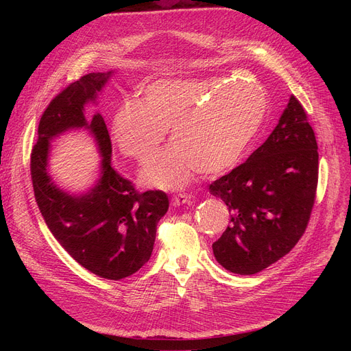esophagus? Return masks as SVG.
I'll list each match as a JSON object with an SVG mask.
<instances>
[{
  "label": "esophagus",
  "instance_id": "esophagus-1",
  "mask_svg": "<svg viewBox=\"0 0 351 351\" xmlns=\"http://www.w3.org/2000/svg\"><path fill=\"white\" fill-rule=\"evenodd\" d=\"M189 200H191V195L179 193V195H175V196L172 197V205H173V206H180V205L188 204Z\"/></svg>",
  "mask_w": 351,
  "mask_h": 351
}]
</instances>
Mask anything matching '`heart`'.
<instances>
[{
	"instance_id": "obj_1",
	"label": "heart",
	"mask_w": 351,
	"mask_h": 351,
	"mask_svg": "<svg viewBox=\"0 0 351 351\" xmlns=\"http://www.w3.org/2000/svg\"><path fill=\"white\" fill-rule=\"evenodd\" d=\"M267 97L254 81L166 78L146 85L141 101L122 104L109 134L118 151L146 160L169 129L172 143L142 171L149 188L179 191L199 171L225 173L239 165L265 121Z\"/></svg>"
}]
</instances>
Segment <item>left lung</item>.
I'll use <instances>...</instances> for the list:
<instances>
[{
	"label": "left lung",
	"mask_w": 351,
	"mask_h": 351,
	"mask_svg": "<svg viewBox=\"0 0 351 351\" xmlns=\"http://www.w3.org/2000/svg\"><path fill=\"white\" fill-rule=\"evenodd\" d=\"M317 176L316 136L291 95L265 143L209 186L230 212L229 226L212 245L217 263L236 274H254L282 259L307 228Z\"/></svg>",
	"instance_id": "1"
}]
</instances>
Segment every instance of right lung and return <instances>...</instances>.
I'll use <instances>...</instances> for the list:
<instances>
[{
    "instance_id": "right-lung-1",
    "label": "right lung",
    "mask_w": 351,
    "mask_h": 351,
    "mask_svg": "<svg viewBox=\"0 0 351 351\" xmlns=\"http://www.w3.org/2000/svg\"><path fill=\"white\" fill-rule=\"evenodd\" d=\"M112 73L90 72L49 102L31 154V178L36 204L60 245L86 270L121 280L149 261L156 225L169 200L162 191L136 192L132 182L110 166L112 145L102 115L85 118V105L98 102ZM75 128L90 132L103 158L96 185L82 194L61 190L47 171L50 141Z\"/></svg>"
}]
</instances>
